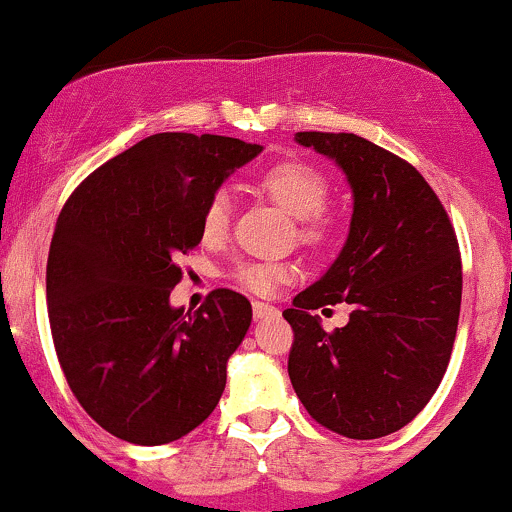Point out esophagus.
I'll use <instances>...</instances> for the list:
<instances>
[{
    "label": "esophagus",
    "mask_w": 512,
    "mask_h": 512,
    "mask_svg": "<svg viewBox=\"0 0 512 512\" xmlns=\"http://www.w3.org/2000/svg\"><path fill=\"white\" fill-rule=\"evenodd\" d=\"M275 314H278V309H275L273 304L254 302V317L256 319H271V317H275Z\"/></svg>",
    "instance_id": "obj_1"
}]
</instances>
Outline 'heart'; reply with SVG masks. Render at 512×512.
I'll list each match as a JSON object with an SVG mask.
<instances>
[{
  "label": "heart",
  "instance_id": "1",
  "mask_svg": "<svg viewBox=\"0 0 512 512\" xmlns=\"http://www.w3.org/2000/svg\"><path fill=\"white\" fill-rule=\"evenodd\" d=\"M258 191L273 200L287 215L300 220V237L317 241L329 229V217L324 215L326 198H329V181L302 162H280L263 171L256 181ZM229 225V200L225 193L212 195L208 208L203 212V237L208 241L220 239ZM290 275V266L280 261H241L234 268V278L246 290L256 295H268L275 285L283 283Z\"/></svg>",
  "mask_w": 512,
  "mask_h": 512
}]
</instances>
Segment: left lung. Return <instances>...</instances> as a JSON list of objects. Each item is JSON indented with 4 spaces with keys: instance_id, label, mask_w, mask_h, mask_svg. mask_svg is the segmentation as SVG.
Segmentation results:
<instances>
[{
    "instance_id": "8db88e82",
    "label": "left lung",
    "mask_w": 512,
    "mask_h": 512,
    "mask_svg": "<svg viewBox=\"0 0 512 512\" xmlns=\"http://www.w3.org/2000/svg\"><path fill=\"white\" fill-rule=\"evenodd\" d=\"M331 159L353 193L348 239L283 317L295 331L287 372L314 421L353 440L411 423L450 363L462 261L445 208L416 169L353 132H297ZM351 304L326 334L313 309Z\"/></svg>"
}]
</instances>
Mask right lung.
<instances>
[{
  "mask_svg": "<svg viewBox=\"0 0 512 512\" xmlns=\"http://www.w3.org/2000/svg\"><path fill=\"white\" fill-rule=\"evenodd\" d=\"M261 152L222 135H149L86 176L57 217L48 256L57 360L84 411L120 440H179L225 392L251 302L222 287L195 312L174 307V258L200 244L212 195Z\"/></svg>",
  "mask_w": 512,
  "mask_h": 512,
  "instance_id": "add662e5",
  "label": "right lung"
}]
</instances>
